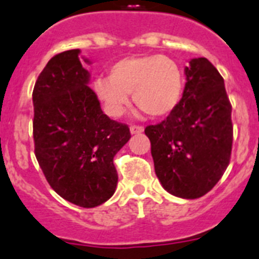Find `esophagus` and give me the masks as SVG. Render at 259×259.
Here are the masks:
<instances>
[{"label": "esophagus", "mask_w": 259, "mask_h": 259, "mask_svg": "<svg viewBox=\"0 0 259 259\" xmlns=\"http://www.w3.org/2000/svg\"><path fill=\"white\" fill-rule=\"evenodd\" d=\"M143 126H139V125H132L130 126V133L132 134H141V133H143Z\"/></svg>", "instance_id": "esophagus-1"}]
</instances>
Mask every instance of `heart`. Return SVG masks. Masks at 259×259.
<instances>
[{
	"instance_id": "1",
	"label": "heart",
	"mask_w": 259,
	"mask_h": 259,
	"mask_svg": "<svg viewBox=\"0 0 259 259\" xmlns=\"http://www.w3.org/2000/svg\"><path fill=\"white\" fill-rule=\"evenodd\" d=\"M94 90L109 116H122L129 107V94H133L141 111L161 118L179 107L184 74L173 60L160 55L125 57L109 67L108 78H96Z\"/></svg>"
}]
</instances>
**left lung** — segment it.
Here are the masks:
<instances>
[{
  "label": "left lung",
  "instance_id": "left-lung-1",
  "mask_svg": "<svg viewBox=\"0 0 259 259\" xmlns=\"http://www.w3.org/2000/svg\"><path fill=\"white\" fill-rule=\"evenodd\" d=\"M179 107L157 125H148L155 173L163 188L185 199L208 193L231 159L232 105L223 76L207 58H193Z\"/></svg>",
  "mask_w": 259,
  "mask_h": 259
}]
</instances>
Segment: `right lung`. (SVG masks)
Masks as SVG:
<instances>
[{
    "label": "right lung",
    "mask_w": 259,
    "mask_h": 259,
    "mask_svg": "<svg viewBox=\"0 0 259 259\" xmlns=\"http://www.w3.org/2000/svg\"><path fill=\"white\" fill-rule=\"evenodd\" d=\"M79 55V49L58 53L36 80L33 142L51 188L91 208L113 195L118 181L113 157L132 136L127 125L103 113Z\"/></svg>",
    "instance_id": "1"
}]
</instances>
